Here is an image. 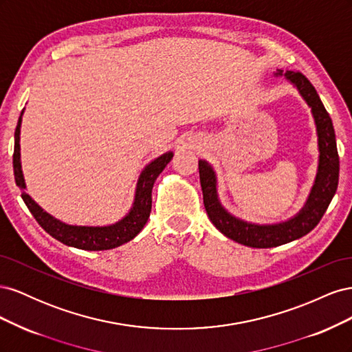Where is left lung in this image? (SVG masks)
Instances as JSON below:
<instances>
[{
    "label": "left lung",
    "instance_id": "obj_1",
    "mask_svg": "<svg viewBox=\"0 0 352 352\" xmlns=\"http://www.w3.org/2000/svg\"><path fill=\"white\" fill-rule=\"evenodd\" d=\"M276 78H285L301 95L316 124L317 135V173L304 206L289 219L278 223H252L233 216L219 198V182L216 170L207 160H199V182L204 197V207L208 219L219 232L229 239L247 245L251 248H273L279 245L300 239L311 232L317 223L322 220L324 211L332 201L339 180V157L336 148L335 129L326 111L324 105L318 97L317 91L302 73L278 69Z\"/></svg>",
    "mask_w": 352,
    "mask_h": 352
}]
</instances>
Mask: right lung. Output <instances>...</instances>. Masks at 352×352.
<instances>
[{"instance_id":"right-lung-1","label":"right lung","mask_w":352,"mask_h":352,"mask_svg":"<svg viewBox=\"0 0 352 352\" xmlns=\"http://www.w3.org/2000/svg\"><path fill=\"white\" fill-rule=\"evenodd\" d=\"M25 109L20 113L19 122L14 132V154H13V168L16 185L23 190L22 198L28 206L32 216L36 219L47 233L56 238L61 243L85 251H104L120 247V245L132 241L140 233L145 223L150 217L153 207V186L157 177L163 172L164 167L173 158V151H167L148 163L138 177L135 197L129 211L116 223L104 226H85V225H70L63 221L48 211L42 208L38 202L26 192V182L22 170V160H20V127H22V117Z\"/></svg>"}]
</instances>
